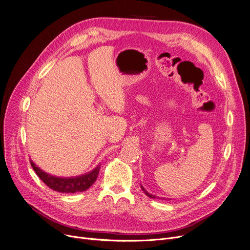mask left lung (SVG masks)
I'll use <instances>...</instances> for the list:
<instances>
[{
    "label": "left lung",
    "instance_id": "1",
    "mask_svg": "<svg viewBox=\"0 0 250 250\" xmlns=\"http://www.w3.org/2000/svg\"><path fill=\"white\" fill-rule=\"evenodd\" d=\"M141 188H142V190H143V192L145 193V195H146V196H148V197H149V198H151V199H155V198H156L155 196H153V195L149 194V193L147 192V190H146V189H145V188H144L142 186H141ZM165 199H166V198H165ZM168 200H169V199H168Z\"/></svg>",
    "mask_w": 250,
    "mask_h": 250
}]
</instances>
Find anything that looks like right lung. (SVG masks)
I'll list each match as a JSON object with an SVG mask.
<instances>
[{"instance_id": "1", "label": "right lung", "mask_w": 250, "mask_h": 250, "mask_svg": "<svg viewBox=\"0 0 250 250\" xmlns=\"http://www.w3.org/2000/svg\"><path fill=\"white\" fill-rule=\"evenodd\" d=\"M30 164L40 180L47 187L60 193L75 194L78 192H83V190L89 188L96 182L100 170V166H98L92 171L78 175V177L75 178H61L54 177V175L43 171L32 160L30 161Z\"/></svg>"}]
</instances>
